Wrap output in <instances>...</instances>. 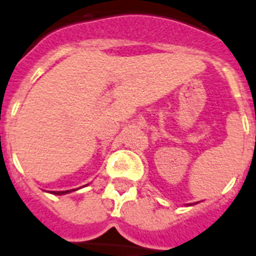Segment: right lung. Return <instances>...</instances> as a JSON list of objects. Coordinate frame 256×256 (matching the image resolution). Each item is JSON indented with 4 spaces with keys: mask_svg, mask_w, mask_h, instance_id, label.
<instances>
[{
    "mask_svg": "<svg viewBox=\"0 0 256 256\" xmlns=\"http://www.w3.org/2000/svg\"><path fill=\"white\" fill-rule=\"evenodd\" d=\"M70 191H73V190H68V191H58V192H54V194L62 195V194H66V192H70Z\"/></svg>",
    "mask_w": 256,
    "mask_h": 256,
    "instance_id": "1",
    "label": "right lung"
}]
</instances>
